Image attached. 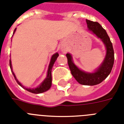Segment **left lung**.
Segmentation results:
<instances>
[{
    "instance_id": "left-lung-1",
    "label": "left lung",
    "mask_w": 124,
    "mask_h": 124,
    "mask_svg": "<svg viewBox=\"0 0 124 124\" xmlns=\"http://www.w3.org/2000/svg\"><path fill=\"white\" fill-rule=\"evenodd\" d=\"M86 22L89 30L93 31L98 38L101 39L104 44L106 45L107 53L104 62L96 72L88 73L80 70L73 64L71 54L67 53L66 56L68 58V63L71 73L77 81L82 85H94L100 84L106 79L111 71L115 60L114 49L107 32L98 22L91 21L87 19L86 20Z\"/></svg>"
}]
</instances>
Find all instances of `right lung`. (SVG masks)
Returning <instances> with one entry per match:
<instances>
[{"mask_svg":"<svg viewBox=\"0 0 124 124\" xmlns=\"http://www.w3.org/2000/svg\"><path fill=\"white\" fill-rule=\"evenodd\" d=\"M15 31H16V28L15 29L13 33L15 32ZM58 56V54L57 53L53 55L52 57H51V59L50 64H49V66L48 71H47V75L46 78L44 80V82L42 83L40 85V86H39L38 87L35 89H28V88H26V87H24V86H23V85H22L18 81V80L16 79V77H15V75L14 73H13L12 71V66H11V60H9V66H10L11 70V72L13 73V76H14L15 79L16 80V82L18 83V85H20V86L22 87L23 88L25 89L28 91H30V92L32 93L39 94V93H44L45 92V91H47L50 88L51 86V82H52V77H51V70H52L53 66V64H54V62L56 61V58H57Z\"/></svg>","mask_w":124,"mask_h":124,"instance_id":"obj_1","label":"right lung"}]
</instances>
